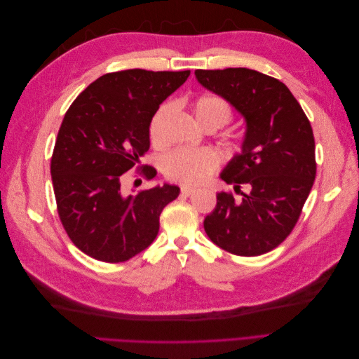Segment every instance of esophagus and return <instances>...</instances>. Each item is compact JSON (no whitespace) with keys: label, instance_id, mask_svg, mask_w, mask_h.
I'll use <instances>...</instances> for the list:
<instances>
[{"label":"esophagus","instance_id":"1","mask_svg":"<svg viewBox=\"0 0 359 359\" xmlns=\"http://www.w3.org/2000/svg\"><path fill=\"white\" fill-rule=\"evenodd\" d=\"M194 191H196V189H193V187H181V196L189 198Z\"/></svg>","mask_w":359,"mask_h":359}]
</instances>
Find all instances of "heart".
<instances>
[{"label": "heart", "mask_w": 359, "mask_h": 359, "mask_svg": "<svg viewBox=\"0 0 359 359\" xmlns=\"http://www.w3.org/2000/svg\"><path fill=\"white\" fill-rule=\"evenodd\" d=\"M173 111L172 104L160 106L149 123V137L156 147L165 144L163 126ZM196 121L206 130H215L226 126L233 116L232 104L219 94H202L193 103ZM240 142H236V145ZM220 157L212 149L178 148L161 158V172L173 182L196 186L217 170Z\"/></svg>", "instance_id": "1"}]
</instances>
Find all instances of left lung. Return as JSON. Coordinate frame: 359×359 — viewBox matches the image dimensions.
<instances>
[{"label": "left lung", "mask_w": 359, "mask_h": 359, "mask_svg": "<svg viewBox=\"0 0 359 359\" xmlns=\"http://www.w3.org/2000/svg\"><path fill=\"white\" fill-rule=\"evenodd\" d=\"M194 74L247 121L243 154L220 175L243 199L231 191L217 194L214 211L203 220L205 232L232 255L268 253L290 235L316 178L311 124L287 86L268 74L244 67ZM243 183L250 194L241 191Z\"/></svg>", "instance_id": "left-lung-1"}]
</instances>
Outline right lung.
<instances>
[{
	"instance_id": "add662e5",
	"label": "right lung",
	"mask_w": 359,
	"mask_h": 359,
	"mask_svg": "<svg viewBox=\"0 0 359 359\" xmlns=\"http://www.w3.org/2000/svg\"><path fill=\"white\" fill-rule=\"evenodd\" d=\"M189 76L190 70L106 73L64 115L50 175L64 231L85 255L126 262L156 240L160 214L180 189L165 184L124 196L123 173L149 149L151 118ZM139 173L153 180L157 170L144 166Z\"/></svg>"
}]
</instances>
